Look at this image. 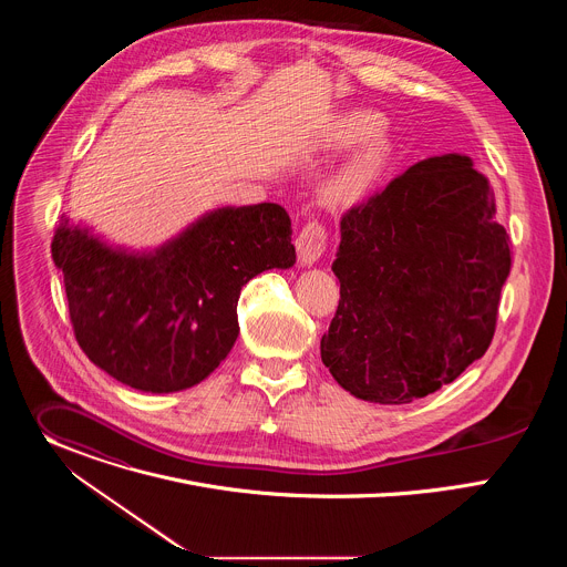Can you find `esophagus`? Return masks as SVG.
<instances>
[{"mask_svg":"<svg viewBox=\"0 0 567 567\" xmlns=\"http://www.w3.org/2000/svg\"><path fill=\"white\" fill-rule=\"evenodd\" d=\"M328 249V230L322 224L311 221L307 224L298 237H296V251H298V262L302 267H313L320 256Z\"/></svg>","mask_w":567,"mask_h":567,"instance_id":"1","label":"esophagus"}]
</instances>
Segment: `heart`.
<instances>
[{
	"mask_svg": "<svg viewBox=\"0 0 567 567\" xmlns=\"http://www.w3.org/2000/svg\"><path fill=\"white\" fill-rule=\"evenodd\" d=\"M383 116L370 110H352L343 114L332 127V141L337 145L363 143L343 166L330 177L326 195L334 204H350L361 199L385 171L392 156L390 141L383 132Z\"/></svg>",
	"mask_w": 567,
	"mask_h": 567,
	"instance_id": "b5f03b06",
	"label": "heart"
}]
</instances>
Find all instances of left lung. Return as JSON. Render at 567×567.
<instances>
[{"label": "left lung", "mask_w": 567, "mask_h": 567, "mask_svg": "<svg viewBox=\"0 0 567 567\" xmlns=\"http://www.w3.org/2000/svg\"><path fill=\"white\" fill-rule=\"evenodd\" d=\"M509 269L489 179L464 154L424 158L343 215L320 359L357 399H422L487 352Z\"/></svg>", "instance_id": "8db88e82"}]
</instances>
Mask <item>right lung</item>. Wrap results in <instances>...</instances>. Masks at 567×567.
<instances>
[{
	"label": "right lung",
	"mask_w": 567,
	"mask_h": 567,
	"mask_svg": "<svg viewBox=\"0 0 567 567\" xmlns=\"http://www.w3.org/2000/svg\"><path fill=\"white\" fill-rule=\"evenodd\" d=\"M51 256L64 276L78 346L141 392H179L230 352L239 291L296 262L291 219L278 204L204 213L152 251L116 247L60 217Z\"/></svg>",
	"instance_id": "obj_1"
}]
</instances>
